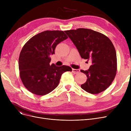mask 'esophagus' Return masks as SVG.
I'll return each mask as SVG.
<instances>
[{
	"label": "esophagus",
	"mask_w": 131,
	"mask_h": 131,
	"mask_svg": "<svg viewBox=\"0 0 131 131\" xmlns=\"http://www.w3.org/2000/svg\"><path fill=\"white\" fill-rule=\"evenodd\" d=\"M80 70L79 69H74V68L72 69V72L74 74H78L80 72Z\"/></svg>",
	"instance_id": "34e87169"
}]
</instances>
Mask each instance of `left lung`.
<instances>
[{
    "mask_svg": "<svg viewBox=\"0 0 131 131\" xmlns=\"http://www.w3.org/2000/svg\"><path fill=\"white\" fill-rule=\"evenodd\" d=\"M65 32L76 46L81 58L92 62L88 70H81L88 78L81 85L82 89L91 94L105 91L112 84L117 71L116 53L111 40L91 29L79 28Z\"/></svg>",
    "mask_w": 131,
    "mask_h": 131,
    "instance_id": "1",
    "label": "left lung"
}]
</instances>
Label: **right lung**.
Masks as SVG:
<instances>
[{
  "mask_svg": "<svg viewBox=\"0 0 131 131\" xmlns=\"http://www.w3.org/2000/svg\"><path fill=\"white\" fill-rule=\"evenodd\" d=\"M68 38L63 31H45L24 45L18 59L19 76L24 86L37 95L50 93L59 84L61 75L71 67L49 63L57 45Z\"/></svg>",
  "mask_w": 131,
  "mask_h": 131,
  "instance_id": "1",
  "label": "right lung"
}]
</instances>
